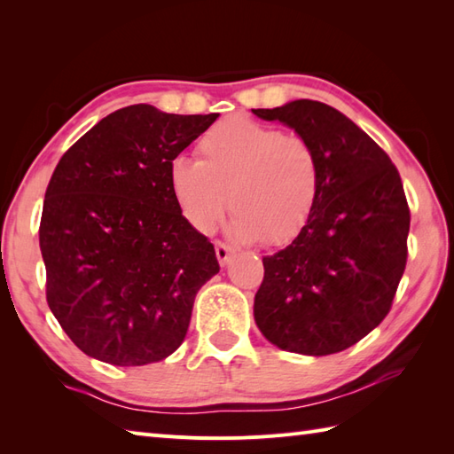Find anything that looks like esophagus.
<instances>
[{"label":"esophagus","instance_id":"34e87169","mask_svg":"<svg viewBox=\"0 0 454 454\" xmlns=\"http://www.w3.org/2000/svg\"><path fill=\"white\" fill-rule=\"evenodd\" d=\"M233 254H235V250L231 247H227L223 243H215V256H217L221 266H227L231 256H233Z\"/></svg>","mask_w":454,"mask_h":454}]
</instances>
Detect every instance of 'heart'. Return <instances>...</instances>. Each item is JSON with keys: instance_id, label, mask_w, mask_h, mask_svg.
Listing matches in <instances>:
<instances>
[{"instance_id": "heart-1", "label": "heart", "mask_w": 454, "mask_h": 454, "mask_svg": "<svg viewBox=\"0 0 454 454\" xmlns=\"http://www.w3.org/2000/svg\"><path fill=\"white\" fill-rule=\"evenodd\" d=\"M198 155L168 165L170 192L198 233H214L229 200V231L243 243L286 245L309 223L320 194V159L305 136L229 116L200 136Z\"/></svg>"}]
</instances>
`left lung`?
I'll list each match as a JSON object with an SVG mask.
<instances>
[{
  "mask_svg": "<svg viewBox=\"0 0 454 454\" xmlns=\"http://www.w3.org/2000/svg\"><path fill=\"white\" fill-rule=\"evenodd\" d=\"M253 113L305 136L320 159L309 223L286 248L262 258L256 326L279 349L338 354L380 325L404 274L410 209L400 175L364 129L318 100Z\"/></svg>",
  "mask_w": 454,
  "mask_h": 454,
  "instance_id": "1",
  "label": "left lung"
}]
</instances>
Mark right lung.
Wrapping results in <instances>:
<instances>
[{"mask_svg":"<svg viewBox=\"0 0 454 454\" xmlns=\"http://www.w3.org/2000/svg\"><path fill=\"white\" fill-rule=\"evenodd\" d=\"M217 116L132 105L59 159L40 253L48 307L85 356L137 367L184 341L196 294L219 264L214 245L180 214L168 165Z\"/></svg>","mask_w":454,"mask_h":454,"instance_id":"obj_1","label":"right lung"}]
</instances>
